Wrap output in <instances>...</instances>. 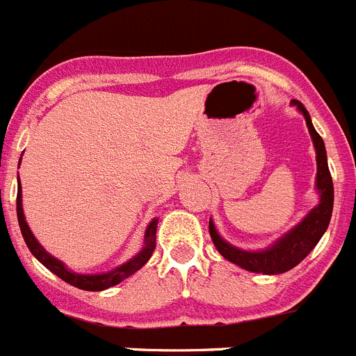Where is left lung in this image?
Masks as SVG:
<instances>
[{"instance_id":"left-lung-1","label":"left lung","mask_w":356,"mask_h":356,"mask_svg":"<svg viewBox=\"0 0 356 356\" xmlns=\"http://www.w3.org/2000/svg\"><path fill=\"white\" fill-rule=\"evenodd\" d=\"M304 114L307 129L311 132L313 143L316 149V189L320 193V204L311 211L300 224L293 231L280 238L275 245H271L266 251H242L233 245H229L225 240L220 238L216 233L214 224L209 220V233L213 238L214 245L220 251V254L227 258L229 262L248 269L252 273H264V275H277V273H286L304 260L313 248H315L325 229L330 225L331 213H333V180H331L330 167H327V156H325L324 140L320 138L311 123L309 113L305 111L300 102H293Z\"/></svg>"}]
</instances>
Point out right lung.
Segmentation results:
<instances>
[{"mask_svg": "<svg viewBox=\"0 0 356 356\" xmlns=\"http://www.w3.org/2000/svg\"><path fill=\"white\" fill-rule=\"evenodd\" d=\"M16 213H17V222H19V229H22V234L25 238L26 248L31 249V252L34 257L40 260L43 266L52 271L56 277H60L61 280H65L67 284L70 286L78 287V289L83 291H104L107 287H113L116 284H120L122 280H125L127 277H131L132 273H136L140 267H143L147 264V260L151 258L152 251L156 248V225L158 220H152L149 227L145 231V245L140 252H138L136 257L131 258L127 264H123V266L116 267L114 271L104 273V275H76V273L69 271L60 260H56L54 257H51L45 249L41 248L38 240L34 238V234L31 233V229L26 225L25 216H23V209H22V185L17 181V198H16Z\"/></svg>", "mask_w": 356, "mask_h": 356, "instance_id": "add662e5", "label": "right lung"}]
</instances>
